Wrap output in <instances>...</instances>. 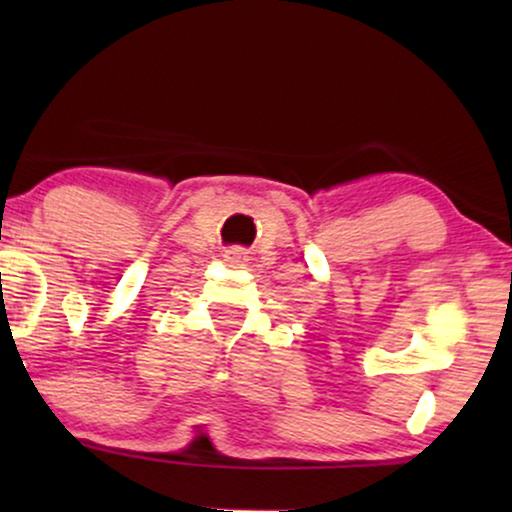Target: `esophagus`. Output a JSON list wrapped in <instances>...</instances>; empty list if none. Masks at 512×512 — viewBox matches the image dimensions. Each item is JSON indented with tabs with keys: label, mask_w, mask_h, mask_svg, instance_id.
<instances>
[{
	"label": "esophagus",
	"mask_w": 512,
	"mask_h": 512,
	"mask_svg": "<svg viewBox=\"0 0 512 512\" xmlns=\"http://www.w3.org/2000/svg\"><path fill=\"white\" fill-rule=\"evenodd\" d=\"M226 261H230V263H247L249 261V251H244L242 247H230L226 251Z\"/></svg>",
	"instance_id": "obj_1"
}]
</instances>
